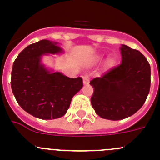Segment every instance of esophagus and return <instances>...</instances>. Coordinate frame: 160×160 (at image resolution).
I'll use <instances>...</instances> for the list:
<instances>
[{"mask_svg":"<svg viewBox=\"0 0 160 160\" xmlns=\"http://www.w3.org/2000/svg\"><path fill=\"white\" fill-rule=\"evenodd\" d=\"M83 82H84V84H87L89 83V78H88V75H85L83 77Z\"/></svg>","mask_w":160,"mask_h":160,"instance_id":"esophagus-1","label":"esophagus"}]
</instances>
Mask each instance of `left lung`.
Wrapping results in <instances>:
<instances>
[{
  "mask_svg": "<svg viewBox=\"0 0 160 160\" xmlns=\"http://www.w3.org/2000/svg\"><path fill=\"white\" fill-rule=\"evenodd\" d=\"M119 49L121 63L90 81L92 107L101 118L110 120L125 119L136 113L151 88V67L144 55L125 45Z\"/></svg>",
  "mask_w": 160,
  "mask_h": 160,
  "instance_id": "8db88e82",
  "label": "left lung"
}]
</instances>
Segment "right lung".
I'll use <instances>...</instances> for the list:
<instances>
[{
  "mask_svg": "<svg viewBox=\"0 0 160 160\" xmlns=\"http://www.w3.org/2000/svg\"><path fill=\"white\" fill-rule=\"evenodd\" d=\"M58 42L41 40L27 46L13 64L11 88L18 105L28 114L42 119L63 116L72 99L82 88V78H69L41 62L44 55L59 54Z\"/></svg>",
  "mask_w": 160,
  "mask_h": 160,
  "instance_id": "right-lung-1",
  "label": "right lung"
}]
</instances>
